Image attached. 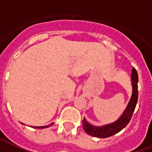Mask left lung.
Instances as JSON below:
<instances>
[{
    "label": "left lung",
    "instance_id": "8db88e82",
    "mask_svg": "<svg viewBox=\"0 0 152 152\" xmlns=\"http://www.w3.org/2000/svg\"><path fill=\"white\" fill-rule=\"evenodd\" d=\"M132 95L126 109L124 113L113 124H107L102 127H95L89 124L86 119L82 121V127L87 134L90 136L97 137V138H107L113 136L114 134L121 132L125 128L131 121L132 116L136 109V103L138 101V74L135 68L133 67L132 71Z\"/></svg>",
    "mask_w": 152,
    "mask_h": 152
}]
</instances>
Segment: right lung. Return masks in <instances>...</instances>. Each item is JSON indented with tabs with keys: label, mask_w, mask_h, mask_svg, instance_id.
Listing matches in <instances>:
<instances>
[{
	"label": "right lung",
	"mask_w": 152,
	"mask_h": 152,
	"mask_svg": "<svg viewBox=\"0 0 152 152\" xmlns=\"http://www.w3.org/2000/svg\"><path fill=\"white\" fill-rule=\"evenodd\" d=\"M52 124H53V123H52ZM50 125H47V126H44V127H36V128H37V129H44V128H48V127H49V126H50Z\"/></svg>",
	"instance_id": "add662e5"
}]
</instances>
